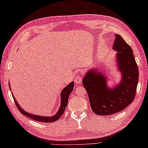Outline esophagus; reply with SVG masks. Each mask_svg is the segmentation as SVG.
Listing matches in <instances>:
<instances>
[{"mask_svg":"<svg viewBox=\"0 0 148 148\" xmlns=\"http://www.w3.org/2000/svg\"><path fill=\"white\" fill-rule=\"evenodd\" d=\"M82 77L81 75H78V76H76L75 77L74 81H75V83L76 84H79L81 82H82Z\"/></svg>","mask_w":148,"mask_h":148,"instance_id":"1","label":"esophagus"}]
</instances>
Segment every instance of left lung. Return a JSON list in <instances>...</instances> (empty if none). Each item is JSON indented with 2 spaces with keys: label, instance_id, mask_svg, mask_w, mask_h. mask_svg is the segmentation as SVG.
I'll use <instances>...</instances> for the list:
<instances>
[{
  "label": "left lung",
  "instance_id": "8db88e82",
  "mask_svg": "<svg viewBox=\"0 0 148 148\" xmlns=\"http://www.w3.org/2000/svg\"><path fill=\"white\" fill-rule=\"evenodd\" d=\"M115 37L112 49L117 51L116 61L121 74L120 82L109 87L108 77L96 67L89 69L82 80L92 109L99 116L111 115L127 108L135 98L138 82L139 72L132 49L120 35Z\"/></svg>",
  "mask_w": 148,
  "mask_h": 148
}]
</instances>
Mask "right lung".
<instances>
[{
	"mask_svg": "<svg viewBox=\"0 0 148 148\" xmlns=\"http://www.w3.org/2000/svg\"><path fill=\"white\" fill-rule=\"evenodd\" d=\"M74 82H71L70 84H69L68 85L62 90V91L61 92V104H60V106L58 109V111H57V112L55 114V115L52 116H37L35 115V114H32L31 113H29L26 112L25 110H24L23 109H22L20 104L18 103L16 101V100L15 98L14 97L13 94L12 92V96L13 97L14 100H15V103L16 104V105L18 109V110L21 112V113L23 115H25L28 117H29L33 120H35L36 121H39V122H53L56 121L58 120L60 118V117L63 115L64 110L66 109V107L68 105V98L69 97V94L71 93V92L73 91L74 89ZM9 87H10V89L11 90L10 88V82H9Z\"/></svg>",
	"mask_w": 148,
	"mask_h": 148,
	"instance_id": "1",
	"label": "right lung"
}]
</instances>
